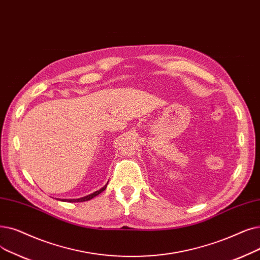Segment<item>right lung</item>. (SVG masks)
<instances>
[{
  "label": "right lung",
  "mask_w": 260,
  "mask_h": 260,
  "mask_svg": "<svg viewBox=\"0 0 260 260\" xmlns=\"http://www.w3.org/2000/svg\"><path fill=\"white\" fill-rule=\"evenodd\" d=\"M107 184H108V183H107ZM107 184H106L103 188H101L100 190L95 191V192H93V193H91V194H89V196H86V197H83V198H80V199H61L60 201H62V202H70V203H77V202H85V201H89V200L93 199L94 197L99 196L101 192H103V191H104V190L106 189V187H107Z\"/></svg>",
  "instance_id": "1"
}]
</instances>
